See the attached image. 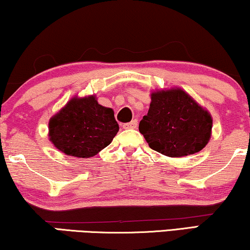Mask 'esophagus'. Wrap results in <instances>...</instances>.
<instances>
[{"instance_id": "obj_1", "label": "esophagus", "mask_w": 250, "mask_h": 250, "mask_svg": "<svg viewBox=\"0 0 250 250\" xmlns=\"http://www.w3.org/2000/svg\"><path fill=\"white\" fill-rule=\"evenodd\" d=\"M137 125H138V121L132 120L131 122H128V124H124V129H136Z\"/></svg>"}]
</instances>
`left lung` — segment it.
I'll return each instance as SVG.
<instances>
[{
  "mask_svg": "<svg viewBox=\"0 0 250 250\" xmlns=\"http://www.w3.org/2000/svg\"><path fill=\"white\" fill-rule=\"evenodd\" d=\"M212 118L181 89L152 94L149 110L139 131L149 147L163 155L181 157L198 153L210 138Z\"/></svg>",
  "mask_w": 250,
  "mask_h": 250,
  "instance_id": "1",
  "label": "left lung"
}]
</instances>
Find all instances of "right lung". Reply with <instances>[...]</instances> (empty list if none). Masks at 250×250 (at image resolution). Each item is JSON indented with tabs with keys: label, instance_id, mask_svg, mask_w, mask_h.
<instances>
[{
	"label": "right lung",
	"instance_id": "right-lung-1",
	"mask_svg": "<svg viewBox=\"0 0 250 250\" xmlns=\"http://www.w3.org/2000/svg\"><path fill=\"white\" fill-rule=\"evenodd\" d=\"M48 126L56 148L82 159L110 145L119 131L113 110L102 106L94 96L72 98L51 119Z\"/></svg>",
	"mask_w": 250,
	"mask_h": 250
}]
</instances>
